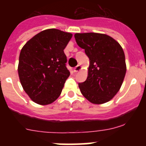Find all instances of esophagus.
Listing matches in <instances>:
<instances>
[{"instance_id":"1","label":"esophagus","mask_w":146,"mask_h":146,"mask_svg":"<svg viewBox=\"0 0 146 146\" xmlns=\"http://www.w3.org/2000/svg\"><path fill=\"white\" fill-rule=\"evenodd\" d=\"M81 68H82L81 66H80V65H78L77 66H76V67L74 68V69H73V70H74V72L77 73V72L80 71V70H81Z\"/></svg>"}]
</instances>
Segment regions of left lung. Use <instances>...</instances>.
Wrapping results in <instances>:
<instances>
[{
	"label": "left lung",
	"instance_id": "8db88e82",
	"mask_svg": "<svg viewBox=\"0 0 146 146\" xmlns=\"http://www.w3.org/2000/svg\"><path fill=\"white\" fill-rule=\"evenodd\" d=\"M74 36L90 59L88 78L78 84L82 95L92 104L107 102L119 92L126 75L123 48L105 34L76 33Z\"/></svg>",
	"mask_w": 146,
	"mask_h": 146
}]
</instances>
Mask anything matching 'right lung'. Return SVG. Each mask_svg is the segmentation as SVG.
I'll return each instance as SVG.
<instances>
[{"label":"right lung","mask_w":146,"mask_h":146,"mask_svg":"<svg viewBox=\"0 0 146 146\" xmlns=\"http://www.w3.org/2000/svg\"><path fill=\"white\" fill-rule=\"evenodd\" d=\"M72 36L71 33L59 29H45L21 49L17 68L20 83L36 104H51L61 95L70 76L64 50Z\"/></svg>","instance_id":"add662e5"}]
</instances>
